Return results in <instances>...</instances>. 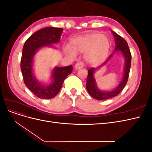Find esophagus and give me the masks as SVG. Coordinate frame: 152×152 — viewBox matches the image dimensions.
Masks as SVG:
<instances>
[{
  "label": "esophagus",
  "instance_id": "obj_1",
  "mask_svg": "<svg viewBox=\"0 0 152 152\" xmlns=\"http://www.w3.org/2000/svg\"><path fill=\"white\" fill-rule=\"evenodd\" d=\"M84 65V64L83 62H82V61L78 62V63H77L75 64V69H77V70H79V69H80V68H82V67H83Z\"/></svg>",
  "mask_w": 152,
  "mask_h": 152
}]
</instances>
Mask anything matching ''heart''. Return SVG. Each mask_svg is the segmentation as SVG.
Instances as JSON below:
<instances>
[{
    "mask_svg": "<svg viewBox=\"0 0 152 152\" xmlns=\"http://www.w3.org/2000/svg\"><path fill=\"white\" fill-rule=\"evenodd\" d=\"M72 48L67 46L65 49L66 52L72 56H75V51L87 52V60L91 63H98L107 56L110 41L102 34H92L75 39L72 41Z\"/></svg>",
    "mask_w": 152,
    "mask_h": 152,
    "instance_id": "1",
    "label": "heart"
}]
</instances>
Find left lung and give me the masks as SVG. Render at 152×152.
<instances>
[{"label":"left lung","mask_w":152,"mask_h":152,"mask_svg":"<svg viewBox=\"0 0 152 152\" xmlns=\"http://www.w3.org/2000/svg\"><path fill=\"white\" fill-rule=\"evenodd\" d=\"M112 32L114 36L115 41L116 44V48L115 49V51L119 50V51L122 52L124 57H125L126 65L125 68H124V75L120 84L118 85V86L116 89H115L112 91H101L98 89V87H96L95 79L93 77L95 69L93 68L89 69V70L87 71L88 73H87L86 89L87 91H88L89 94L92 96V97H93L94 98L98 100L108 99L118 95L122 91V89L124 88V87L126 86L127 82L129 75L131 63V54L130 52L128 44L126 42V40L125 39H124L122 37H121L120 35L116 34L115 32H114L113 31H112ZM112 56L113 54L110 55L108 58L104 61L103 65H102V66L105 65L109 59H111Z\"/></svg>","instance_id":"left-lung-1"}]
</instances>
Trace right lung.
Segmentation results:
<instances>
[{
	"label": "right lung",
	"mask_w": 152,
	"mask_h": 152,
	"mask_svg": "<svg viewBox=\"0 0 152 152\" xmlns=\"http://www.w3.org/2000/svg\"><path fill=\"white\" fill-rule=\"evenodd\" d=\"M62 28L46 27L35 32L26 40L21 59V70L26 86L33 94L41 99H50L60 91L65 78L70 74L73 66L56 67L53 71V82L44 86L37 80L32 73V64L35 52L39 48L58 43L61 38Z\"/></svg>",
	"instance_id": "right-lung-1"
}]
</instances>
